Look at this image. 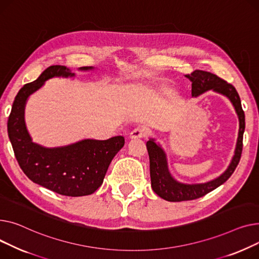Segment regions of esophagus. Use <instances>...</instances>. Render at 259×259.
I'll list each match as a JSON object with an SVG mask.
<instances>
[{
    "label": "esophagus",
    "mask_w": 259,
    "mask_h": 259,
    "mask_svg": "<svg viewBox=\"0 0 259 259\" xmlns=\"http://www.w3.org/2000/svg\"><path fill=\"white\" fill-rule=\"evenodd\" d=\"M148 134V131L143 126H137L131 132V138H143L146 137Z\"/></svg>",
    "instance_id": "34e87169"
}]
</instances>
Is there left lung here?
I'll return each mask as SVG.
<instances>
[{
    "mask_svg": "<svg viewBox=\"0 0 259 259\" xmlns=\"http://www.w3.org/2000/svg\"><path fill=\"white\" fill-rule=\"evenodd\" d=\"M185 76L191 81L192 97H197L207 91L212 90L230 99L238 116L239 131L234 156L229 167L219 178L202 184H183L176 181L168 171L166 155L161 146L157 144L154 139H149V141L146 142L149 156L151 187L160 197L168 202H182L199 199V197L204 196L224 184L234 172L236 166L239 163L242 151V137H244L246 126L245 113L241 108L240 98L232 84L220 78L215 74L202 70H195L191 74Z\"/></svg>",
    "mask_w": 259,
    "mask_h": 259,
    "instance_id": "left-lung-1",
    "label": "left lung"
}]
</instances>
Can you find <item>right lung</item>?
<instances>
[{"mask_svg": "<svg viewBox=\"0 0 259 259\" xmlns=\"http://www.w3.org/2000/svg\"><path fill=\"white\" fill-rule=\"evenodd\" d=\"M81 67L79 70H92ZM65 66H50L38 78L25 84L15 96L8 117L7 130L14 156L24 174L34 183L67 196H82L95 192L102 184L109 166L124 145L122 136L108 140L84 139L76 143L47 148L33 143L24 120L28 97L52 77H72Z\"/></svg>", "mask_w": 259, "mask_h": 259, "instance_id": "obj_1", "label": "right lung"}]
</instances>
